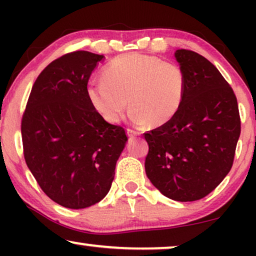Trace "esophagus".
Returning <instances> with one entry per match:
<instances>
[{"label": "esophagus", "instance_id": "esophagus-1", "mask_svg": "<svg viewBox=\"0 0 256 256\" xmlns=\"http://www.w3.org/2000/svg\"><path fill=\"white\" fill-rule=\"evenodd\" d=\"M127 135L129 138H135V136H138V132L132 130V129H127Z\"/></svg>", "mask_w": 256, "mask_h": 256}]
</instances>
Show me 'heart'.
Segmentation results:
<instances>
[{"instance_id": "heart-1", "label": "heart", "mask_w": 256, "mask_h": 256, "mask_svg": "<svg viewBox=\"0 0 256 256\" xmlns=\"http://www.w3.org/2000/svg\"><path fill=\"white\" fill-rule=\"evenodd\" d=\"M102 78L87 84L86 96L110 124L121 120L128 100L135 124L160 127L177 114L186 93L184 70L156 56H118L104 66Z\"/></svg>"}]
</instances>
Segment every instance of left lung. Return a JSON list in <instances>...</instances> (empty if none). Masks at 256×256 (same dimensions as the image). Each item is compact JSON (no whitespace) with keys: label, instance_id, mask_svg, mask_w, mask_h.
Instances as JSON below:
<instances>
[{"label":"left lung","instance_id":"8db88e82","mask_svg":"<svg viewBox=\"0 0 256 256\" xmlns=\"http://www.w3.org/2000/svg\"><path fill=\"white\" fill-rule=\"evenodd\" d=\"M186 93L177 114L144 132L146 174L154 186L177 202L204 198L233 166L241 121L236 96L218 68L197 52L177 50Z\"/></svg>","mask_w":256,"mask_h":256}]
</instances>
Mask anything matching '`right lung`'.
<instances>
[{
  "label": "right lung",
  "instance_id": "add662e5",
  "mask_svg": "<svg viewBox=\"0 0 256 256\" xmlns=\"http://www.w3.org/2000/svg\"><path fill=\"white\" fill-rule=\"evenodd\" d=\"M102 54L73 51L37 76L22 116L26 166L44 194L85 208L108 194L127 135L90 106L86 87Z\"/></svg>",
  "mask_w": 256,
  "mask_h": 256
}]
</instances>
